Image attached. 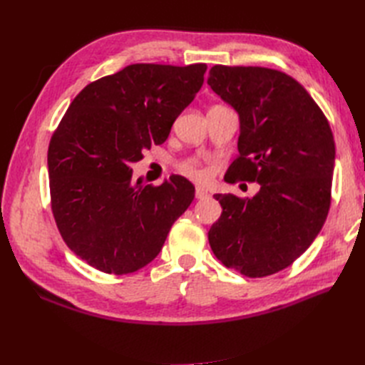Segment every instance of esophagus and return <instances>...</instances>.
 <instances>
[{
  "label": "esophagus",
  "mask_w": 365,
  "mask_h": 365,
  "mask_svg": "<svg viewBox=\"0 0 365 365\" xmlns=\"http://www.w3.org/2000/svg\"><path fill=\"white\" fill-rule=\"evenodd\" d=\"M195 196H196V200H204V197L208 196V192L204 189V187H196Z\"/></svg>",
  "instance_id": "esophagus-1"
}]
</instances>
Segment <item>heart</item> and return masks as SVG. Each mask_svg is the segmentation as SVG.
<instances>
[{"instance_id": "heart-1", "label": "heart", "mask_w": 365, "mask_h": 365, "mask_svg": "<svg viewBox=\"0 0 365 365\" xmlns=\"http://www.w3.org/2000/svg\"><path fill=\"white\" fill-rule=\"evenodd\" d=\"M180 172H182L185 176H189V178L200 182H205L210 178L208 168L197 160H189L180 164Z\"/></svg>"}]
</instances>
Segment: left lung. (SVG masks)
<instances>
[{
    "mask_svg": "<svg viewBox=\"0 0 365 365\" xmlns=\"http://www.w3.org/2000/svg\"><path fill=\"white\" fill-rule=\"evenodd\" d=\"M207 83L239 114V157L225 176L260 184L252 197L215 195V256L247 277L279 272L311 247L330 207L335 141L329 121L291 76L215 65Z\"/></svg>",
    "mask_w": 365,
    "mask_h": 365,
    "instance_id": "8db88e82",
    "label": "left lung"
}]
</instances>
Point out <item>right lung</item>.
<instances>
[{"mask_svg":"<svg viewBox=\"0 0 365 365\" xmlns=\"http://www.w3.org/2000/svg\"><path fill=\"white\" fill-rule=\"evenodd\" d=\"M205 63H134L86 85L48 146L51 210L68 248L93 268L129 274L158 256L195 197L172 175L158 187L132 180L130 164L168 140L204 83Z\"/></svg>","mask_w":365,"mask_h":365,"instance_id":"add662e5","label":"right lung"}]
</instances>
